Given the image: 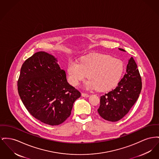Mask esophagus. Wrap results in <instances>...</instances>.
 <instances>
[{
  "mask_svg": "<svg viewBox=\"0 0 159 159\" xmlns=\"http://www.w3.org/2000/svg\"><path fill=\"white\" fill-rule=\"evenodd\" d=\"M82 97H88L89 95V94H88V93H82Z\"/></svg>",
  "mask_w": 159,
  "mask_h": 159,
  "instance_id": "1",
  "label": "esophagus"
}]
</instances>
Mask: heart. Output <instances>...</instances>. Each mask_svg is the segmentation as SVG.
Masks as SVG:
<instances>
[{
  "mask_svg": "<svg viewBox=\"0 0 159 159\" xmlns=\"http://www.w3.org/2000/svg\"><path fill=\"white\" fill-rule=\"evenodd\" d=\"M124 70L121 60L112 56L97 54L83 58L80 62L70 60L67 66L68 80L77 85L88 77V89L97 88L99 91H107L120 82Z\"/></svg>",
  "mask_w": 159,
  "mask_h": 159,
  "instance_id": "obj_1",
  "label": "heart"
}]
</instances>
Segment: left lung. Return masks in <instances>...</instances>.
Masks as SVG:
<instances>
[{
	"label": "left lung",
	"instance_id": "1",
	"mask_svg": "<svg viewBox=\"0 0 159 159\" xmlns=\"http://www.w3.org/2000/svg\"><path fill=\"white\" fill-rule=\"evenodd\" d=\"M125 51L122 48H119ZM142 89V79L138 66L133 57L129 60L126 73L117 86L100 97L98 113L109 121L122 119L136 103Z\"/></svg>",
	"mask_w": 159,
	"mask_h": 159
}]
</instances>
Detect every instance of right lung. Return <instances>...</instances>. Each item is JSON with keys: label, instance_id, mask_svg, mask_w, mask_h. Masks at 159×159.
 <instances>
[{"label": "right lung", "instance_id": "obj_1", "mask_svg": "<svg viewBox=\"0 0 159 159\" xmlns=\"http://www.w3.org/2000/svg\"><path fill=\"white\" fill-rule=\"evenodd\" d=\"M20 97L35 118L50 125L62 124L70 116L80 93L66 81V71L54 56L38 52L23 64L18 82Z\"/></svg>", "mask_w": 159, "mask_h": 159}]
</instances>
